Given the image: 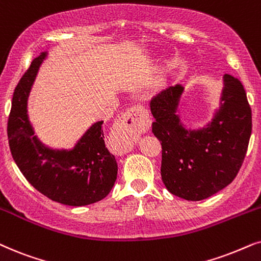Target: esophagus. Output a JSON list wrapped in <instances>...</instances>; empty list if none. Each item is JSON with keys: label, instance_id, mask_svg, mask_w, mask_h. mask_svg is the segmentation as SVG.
Listing matches in <instances>:
<instances>
[{"label": "esophagus", "instance_id": "obj_1", "mask_svg": "<svg viewBox=\"0 0 261 261\" xmlns=\"http://www.w3.org/2000/svg\"><path fill=\"white\" fill-rule=\"evenodd\" d=\"M148 128V118L145 108L134 106L121 115L115 123L111 137L121 150H130L137 138Z\"/></svg>", "mask_w": 261, "mask_h": 261}]
</instances>
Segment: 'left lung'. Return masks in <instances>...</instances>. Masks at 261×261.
Instances as JSON below:
<instances>
[{
  "label": "left lung",
  "instance_id": "1",
  "mask_svg": "<svg viewBox=\"0 0 261 261\" xmlns=\"http://www.w3.org/2000/svg\"><path fill=\"white\" fill-rule=\"evenodd\" d=\"M219 108L205 127L188 129L177 114L184 86L151 100L152 132L162 141V181L171 194L199 201L236 177L252 134V110L241 81L225 74Z\"/></svg>",
  "mask_w": 261,
  "mask_h": 261
}]
</instances>
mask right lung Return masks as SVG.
I'll return each mask as SVG.
<instances>
[{
	"instance_id": "obj_1",
	"label": "right lung",
	"mask_w": 261,
	"mask_h": 261,
	"mask_svg": "<svg viewBox=\"0 0 261 261\" xmlns=\"http://www.w3.org/2000/svg\"><path fill=\"white\" fill-rule=\"evenodd\" d=\"M48 53L36 57L13 94L8 118L9 147L27 181L53 201L86 206L109 194L117 177V163L104 143L103 121L93 123L70 150L45 146L27 115V100L40 64Z\"/></svg>"
}]
</instances>
